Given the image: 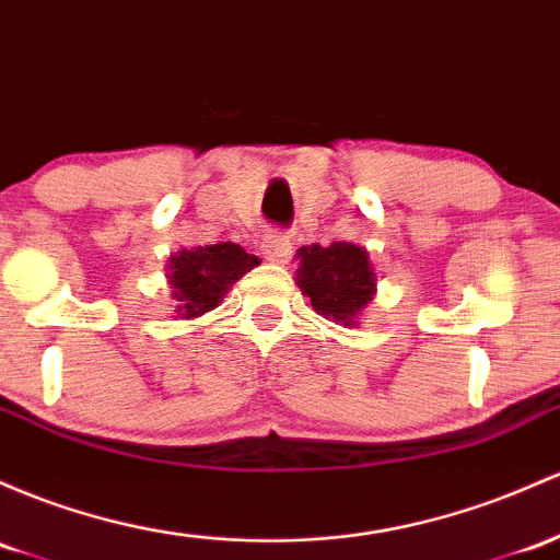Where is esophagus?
I'll return each instance as SVG.
<instances>
[{
	"label": "esophagus",
	"mask_w": 560,
	"mask_h": 560,
	"mask_svg": "<svg viewBox=\"0 0 560 560\" xmlns=\"http://www.w3.org/2000/svg\"><path fill=\"white\" fill-rule=\"evenodd\" d=\"M260 252L262 257L270 262H287L292 257V242L287 233L281 231H270L262 236V244H260Z\"/></svg>",
	"instance_id": "esophagus-1"
}]
</instances>
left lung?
Here are the masks:
<instances>
[{"instance_id": "8db88e82", "label": "left lung", "mask_w": 560, "mask_h": 560, "mask_svg": "<svg viewBox=\"0 0 560 560\" xmlns=\"http://www.w3.org/2000/svg\"><path fill=\"white\" fill-rule=\"evenodd\" d=\"M298 260V284L311 298L313 311L335 322L353 324L355 313L374 294L370 255L355 244L335 242L329 247H300Z\"/></svg>"}]
</instances>
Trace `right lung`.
Returning <instances> with one entry per match:
<instances>
[{"label":"right lung","mask_w":560,"mask_h":560,"mask_svg":"<svg viewBox=\"0 0 560 560\" xmlns=\"http://www.w3.org/2000/svg\"><path fill=\"white\" fill-rule=\"evenodd\" d=\"M257 257L238 244H207V247L183 249L170 257V290L175 298L177 316L194 318L218 308L223 294L236 279H242Z\"/></svg>","instance_id":"obj_1"}]
</instances>
